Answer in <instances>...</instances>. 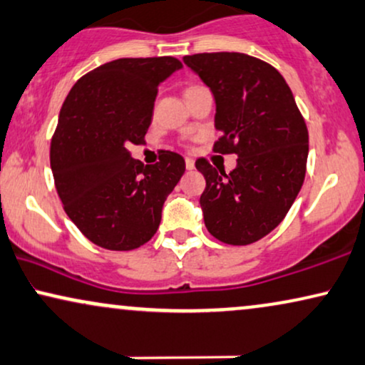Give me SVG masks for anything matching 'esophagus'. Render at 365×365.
I'll return each mask as SVG.
<instances>
[{
	"label": "esophagus",
	"mask_w": 365,
	"mask_h": 365,
	"mask_svg": "<svg viewBox=\"0 0 365 365\" xmlns=\"http://www.w3.org/2000/svg\"><path fill=\"white\" fill-rule=\"evenodd\" d=\"M186 169L187 171H192L194 169V160L191 158H186Z\"/></svg>",
	"instance_id": "34e87169"
}]
</instances>
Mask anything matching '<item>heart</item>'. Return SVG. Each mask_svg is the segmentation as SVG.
<instances>
[{
    "instance_id": "1",
    "label": "heart",
    "mask_w": 365,
    "mask_h": 365,
    "mask_svg": "<svg viewBox=\"0 0 365 365\" xmlns=\"http://www.w3.org/2000/svg\"><path fill=\"white\" fill-rule=\"evenodd\" d=\"M192 88H196V85H192V87H189V88H186V92H187V90H192Z\"/></svg>"
}]
</instances>
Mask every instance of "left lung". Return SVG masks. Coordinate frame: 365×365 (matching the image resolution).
Segmentation results:
<instances>
[{
    "label": "left lung",
    "mask_w": 365,
    "mask_h": 365,
    "mask_svg": "<svg viewBox=\"0 0 365 365\" xmlns=\"http://www.w3.org/2000/svg\"><path fill=\"white\" fill-rule=\"evenodd\" d=\"M215 96V153L236 154L230 174L206 159L200 197L205 225L216 240L250 245L287 216L305 179L309 130L285 78L267 61L235 51L184 56Z\"/></svg>",
    "instance_id": "obj_1"
}]
</instances>
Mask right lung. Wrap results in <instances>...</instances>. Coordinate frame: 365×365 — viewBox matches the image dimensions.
Returning <instances> with one entry per match:
<instances>
[{
    "label": "right lung",
    "mask_w": 365,
    "mask_h": 365,
    "mask_svg": "<svg viewBox=\"0 0 365 365\" xmlns=\"http://www.w3.org/2000/svg\"><path fill=\"white\" fill-rule=\"evenodd\" d=\"M179 68L174 56L108 61L83 75L61 106L50 148L56 192L97 246L129 252L148 243L186 171L182 155L171 150L144 165L127 149L144 142L159 83Z\"/></svg>",
    "instance_id": "1"
}]
</instances>
